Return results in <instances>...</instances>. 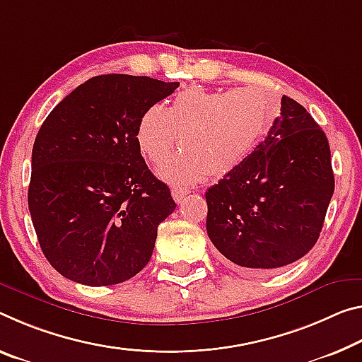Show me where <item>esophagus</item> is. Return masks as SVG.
I'll return each mask as SVG.
<instances>
[{
	"mask_svg": "<svg viewBox=\"0 0 362 362\" xmlns=\"http://www.w3.org/2000/svg\"><path fill=\"white\" fill-rule=\"evenodd\" d=\"M190 193V190L188 188H183V187H172V197H174V199L177 203H180L183 198H185V194Z\"/></svg>",
	"mask_w": 362,
	"mask_h": 362,
	"instance_id": "1",
	"label": "esophagus"
}]
</instances>
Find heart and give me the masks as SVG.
Listing matches in <instances>:
<instances>
[{
	"mask_svg": "<svg viewBox=\"0 0 362 362\" xmlns=\"http://www.w3.org/2000/svg\"><path fill=\"white\" fill-rule=\"evenodd\" d=\"M279 103L256 87L209 91L187 88L169 107L153 105L141 114L136 141L141 153L160 163L180 141L185 151L159 168L172 183H194L203 177H223L237 169L259 145L277 117Z\"/></svg>",
	"mask_w": 362,
	"mask_h": 362,
	"instance_id": "heart-1",
	"label": "heart"
}]
</instances>
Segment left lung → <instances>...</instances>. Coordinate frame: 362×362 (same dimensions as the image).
<instances>
[{"mask_svg":"<svg viewBox=\"0 0 362 362\" xmlns=\"http://www.w3.org/2000/svg\"><path fill=\"white\" fill-rule=\"evenodd\" d=\"M334 188L324 130L284 95L280 117L264 141L206 192V230L219 253L240 267H284L317 242Z\"/></svg>","mask_w":362,"mask_h":362,"instance_id":"left-lung-1","label":"left lung"}]
</instances>
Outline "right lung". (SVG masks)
<instances>
[{
    "instance_id": "obj_1",
    "label": "right lung",
    "mask_w": 362,
    "mask_h": 362,
    "mask_svg": "<svg viewBox=\"0 0 362 362\" xmlns=\"http://www.w3.org/2000/svg\"><path fill=\"white\" fill-rule=\"evenodd\" d=\"M177 87L151 77L96 76L40 127L28 209L45 257L66 279L116 285L150 261L158 226L177 204L148 169L136 127Z\"/></svg>"
}]
</instances>
